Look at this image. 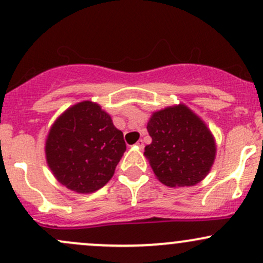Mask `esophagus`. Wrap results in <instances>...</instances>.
Returning a JSON list of instances; mask_svg holds the SVG:
<instances>
[{"label":"esophagus","instance_id":"obj_1","mask_svg":"<svg viewBox=\"0 0 263 263\" xmlns=\"http://www.w3.org/2000/svg\"><path fill=\"white\" fill-rule=\"evenodd\" d=\"M136 146L140 148V150H142V148L145 147V143H143L142 140H139V141H137V142H136Z\"/></svg>","mask_w":263,"mask_h":263}]
</instances>
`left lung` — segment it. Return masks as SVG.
<instances>
[{
	"mask_svg": "<svg viewBox=\"0 0 263 263\" xmlns=\"http://www.w3.org/2000/svg\"><path fill=\"white\" fill-rule=\"evenodd\" d=\"M153 142L143 155L154 174L167 186H192L209 174L217 145L205 122L185 104L153 113L147 122Z\"/></svg>",
	"mask_w": 263,
	"mask_h": 263,
	"instance_id": "8db88e82",
	"label": "left lung"
}]
</instances>
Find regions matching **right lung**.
Segmentation results:
<instances>
[{
  "label": "right lung",
  "instance_id": "add662e5",
  "mask_svg": "<svg viewBox=\"0 0 263 263\" xmlns=\"http://www.w3.org/2000/svg\"><path fill=\"white\" fill-rule=\"evenodd\" d=\"M126 151L122 131L98 103L83 101L55 120L45 141V156L62 185L89 194L110 180Z\"/></svg>",
  "mask_w": 263,
  "mask_h": 263
}]
</instances>
